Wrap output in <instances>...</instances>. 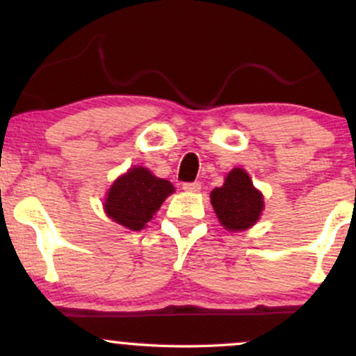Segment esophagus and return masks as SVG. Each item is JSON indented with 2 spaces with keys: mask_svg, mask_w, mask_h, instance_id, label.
I'll list each match as a JSON object with an SVG mask.
<instances>
[{
  "mask_svg": "<svg viewBox=\"0 0 356 356\" xmlns=\"http://www.w3.org/2000/svg\"><path fill=\"white\" fill-rule=\"evenodd\" d=\"M182 189L186 192H199L201 191V184L199 182H184Z\"/></svg>",
  "mask_w": 356,
  "mask_h": 356,
  "instance_id": "1",
  "label": "esophagus"
}]
</instances>
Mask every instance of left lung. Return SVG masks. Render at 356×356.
Wrapping results in <instances>:
<instances>
[{"mask_svg":"<svg viewBox=\"0 0 356 356\" xmlns=\"http://www.w3.org/2000/svg\"><path fill=\"white\" fill-rule=\"evenodd\" d=\"M211 204L219 222L227 231H244L254 226L264 209L263 194L252 186L244 169H232L220 187L211 192Z\"/></svg>","mask_w":356,"mask_h":356,"instance_id":"left-lung-1","label":"left lung"}]
</instances>
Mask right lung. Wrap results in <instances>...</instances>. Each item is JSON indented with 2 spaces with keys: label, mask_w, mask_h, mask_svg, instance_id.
<instances>
[{
  "label": "right lung",
  "mask_w": 356,
  "mask_h": 356,
  "mask_svg": "<svg viewBox=\"0 0 356 356\" xmlns=\"http://www.w3.org/2000/svg\"><path fill=\"white\" fill-rule=\"evenodd\" d=\"M174 191L169 181L136 165L112 184L105 197V212L127 229L140 231Z\"/></svg>",
  "instance_id": "1"
}]
</instances>
